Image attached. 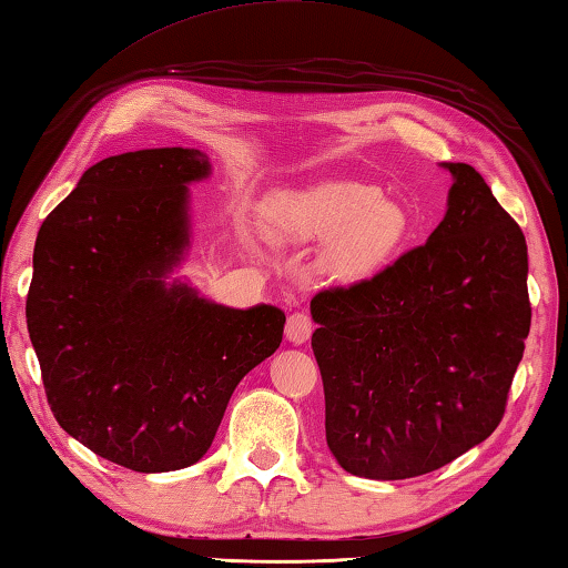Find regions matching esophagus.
<instances>
[{
    "instance_id": "obj_1",
    "label": "esophagus",
    "mask_w": 568,
    "mask_h": 568,
    "mask_svg": "<svg viewBox=\"0 0 568 568\" xmlns=\"http://www.w3.org/2000/svg\"><path fill=\"white\" fill-rule=\"evenodd\" d=\"M312 332H314V322L310 314L296 312L286 320V339L292 344H304L312 336Z\"/></svg>"
}]
</instances>
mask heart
I'll list each match as a JSON object with an SVG mask.
<instances>
[{"mask_svg": "<svg viewBox=\"0 0 568 568\" xmlns=\"http://www.w3.org/2000/svg\"><path fill=\"white\" fill-rule=\"evenodd\" d=\"M266 226L282 244L326 242L322 272L332 282L356 284L392 262L412 232V219L379 186L334 179L274 196Z\"/></svg>", "mask_w": 568, "mask_h": 568, "instance_id": "heart-1", "label": "heart"}]
</instances>
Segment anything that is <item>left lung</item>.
I'll return each instance as SVG.
<instances>
[{
  "label": "left lung",
  "instance_id": "obj_1",
  "mask_svg": "<svg viewBox=\"0 0 568 568\" xmlns=\"http://www.w3.org/2000/svg\"><path fill=\"white\" fill-rule=\"evenodd\" d=\"M426 244L312 300L326 444L344 471L396 481L442 469L499 426L531 326L519 224L474 166Z\"/></svg>",
  "mask_w": 568,
  "mask_h": 568
}]
</instances>
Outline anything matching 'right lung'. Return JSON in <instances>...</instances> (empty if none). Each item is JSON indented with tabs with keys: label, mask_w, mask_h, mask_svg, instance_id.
Returning a JSON list of instances; mask_svg holds the SVG:
<instances>
[{
	"label": "right lung",
	"mask_w": 568,
	"mask_h": 568,
	"mask_svg": "<svg viewBox=\"0 0 568 568\" xmlns=\"http://www.w3.org/2000/svg\"><path fill=\"white\" fill-rule=\"evenodd\" d=\"M199 149L106 156L44 219L27 329L59 426L142 474L186 469L212 446L236 384L282 344L278 306L232 310L172 278L192 248Z\"/></svg>",
	"instance_id": "right-lung-1"
}]
</instances>
